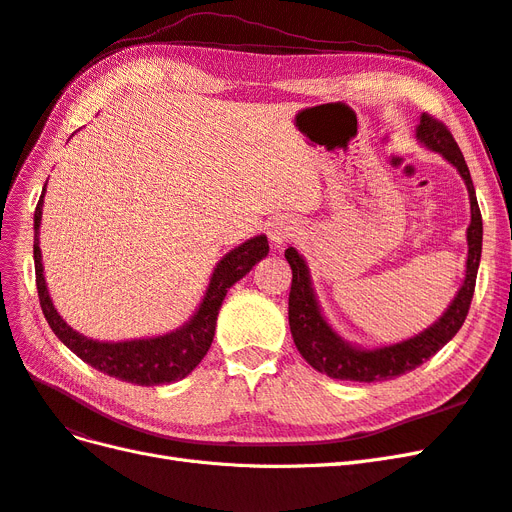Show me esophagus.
I'll return each instance as SVG.
<instances>
[{
    "label": "esophagus",
    "instance_id": "34e87169",
    "mask_svg": "<svg viewBox=\"0 0 512 512\" xmlns=\"http://www.w3.org/2000/svg\"><path fill=\"white\" fill-rule=\"evenodd\" d=\"M294 235H297V224L290 222V220H275L269 226V239L275 247H284Z\"/></svg>",
    "mask_w": 512,
    "mask_h": 512
}]
</instances>
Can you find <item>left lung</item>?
I'll return each mask as SVG.
<instances>
[{
    "instance_id": "obj_1",
    "label": "left lung",
    "mask_w": 512,
    "mask_h": 512,
    "mask_svg": "<svg viewBox=\"0 0 512 512\" xmlns=\"http://www.w3.org/2000/svg\"><path fill=\"white\" fill-rule=\"evenodd\" d=\"M416 141L423 143L431 151L442 153V158L451 162L459 170L461 179L466 181L472 213V222L468 226L466 280H463L453 303L446 307V312L438 318V322H433L431 327L418 335L404 339V342L369 350L348 344L346 339H342L331 329V324L324 320L320 312V305L312 288V277H309V269L303 256L294 247H288L286 260L292 269L288 322L294 346H297V350L309 365L318 369L320 374H327L329 378L378 382L406 374V371H412L421 363L429 361L433 354L451 342L468 316L474 297L480 250H483V218H480L474 183L459 145L442 121L423 113L421 123L416 128Z\"/></svg>"
}]
</instances>
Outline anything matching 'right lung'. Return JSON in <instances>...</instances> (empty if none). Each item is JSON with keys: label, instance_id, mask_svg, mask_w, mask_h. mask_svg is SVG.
<instances>
[{"label": "right lung", "instance_id": "right-lung-1", "mask_svg": "<svg viewBox=\"0 0 512 512\" xmlns=\"http://www.w3.org/2000/svg\"><path fill=\"white\" fill-rule=\"evenodd\" d=\"M46 190V185H44ZM44 190L34 213V265H36V286L42 314L49 322L53 333L64 342L79 359L96 367L102 374L132 382L138 386H158L177 382L203 361L211 348L215 335V320H218L222 301L230 286H235L245 273H250L258 260L269 254V241L265 235L247 239L245 243L230 250L213 269L209 288L198 305L196 314L166 335L149 339H130V342H98L68 327L66 320L57 314V309L46 288L42 252H40V220L44 205Z\"/></svg>", "mask_w": 512, "mask_h": 512}]
</instances>
